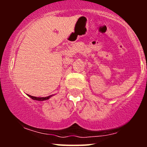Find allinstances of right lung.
I'll return each instance as SVG.
<instances>
[{
	"label": "right lung",
	"instance_id": "1",
	"mask_svg": "<svg viewBox=\"0 0 147 147\" xmlns=\"http://www.w3.org/2000/svg\"><path fill=\"white\" fill-rule=\"evenodd\" d=\"M30 97H31L32 99H34V100H37V101H44V100H47V99H48L50 97H52V95H50L48 96V97H34V96H32V95H29Z\"/></svg>",
	"mask_w": 147,
	"mask_h": 147
}]
</instances>
